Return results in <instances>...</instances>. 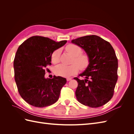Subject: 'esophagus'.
<instances>
[{
    "label": "esophagus",
    "instance_id": "34e87169",
    "mask_svg": "<svg viewBox=\"0 0 134 134\" xmlns=\"http://www.w3.org/2000/svg\"><path fill=\"white\" fill-rule=\"evenodd\" d=\"M71 80V78H66V80H67V81H70V80Z\"/></svg>",
    "mask_w": 134,
    "mask_h": 134
}]
</instances>
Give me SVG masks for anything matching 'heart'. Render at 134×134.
I'll list each match as a JSON object with an SVG mask.
<instances>
[{"instance_id":"heart-1","label":"heart","mask_w":134,"mask_h":134,"mask_svg":"<svg viewBox=\"0 0 134 134\" xmlns=\"http://www.w3.org/2000/svg\"><path fill=\"white\" fill-rule=\"evenodd\" d=\"M66 51L74 56L72 65L69 66L59 65L54 69V72L58 76L68 78L78 73L79 68L81 70L87 69L90 64V58L87 54H83L82 48L75 44H69L65 47ZM60 50L54 51L51 55V62L56 64L60 61Z\"/></svg>"}]
</instances>
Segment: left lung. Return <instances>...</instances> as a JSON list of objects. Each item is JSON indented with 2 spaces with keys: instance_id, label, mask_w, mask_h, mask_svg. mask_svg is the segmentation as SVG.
Returning <instances> with one entry per match:
<instances>
[{
  "instance_id": "left-lung-1",
  "label": "left lung",
  "mask_w": 134,
  "mask_h": 134,
  "mask_svg": "<svg viewBox=\"0 0 134 134\" xmlns=\"http://www.w3.org/2000/svg\"><path fill=\"white\" fill-rule=\"evenodd\" d=\"M71 42L83 48L90 58L88 67L79 75L85 79L74 78L78 84L76 98L85 106H102L112 98L118 78L115 51L108 41L96 35L83 36Z\"/></svg>"
}]
</instances>
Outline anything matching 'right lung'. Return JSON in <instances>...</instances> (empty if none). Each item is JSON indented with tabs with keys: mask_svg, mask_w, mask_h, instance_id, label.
<instances>
[{
	"mask_svg": "<svg viewBox=\"0 0 134 134\" xmlns=\"http://www.w3.org/2000/svg\"><path fill=\"white\" fill-rule=\"evenodd\" d=\"M66 42L34 36L19 46L13 62L14 79L20 96L28 104L44 107L58 100L66 80L55 75L52 79H45L44 68L51 65L52 52Z\"/></svg>",
	"mask_w": 134,
	"mask_h": 134,
	"instance_id": "obj_1",
	"label": "right lung"
}]
</instances>
